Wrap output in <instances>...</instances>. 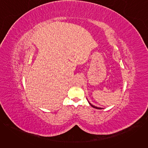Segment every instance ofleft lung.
I'll return each instance as SVG.
<instances>
[{"mask_svg": "<svg viewBox=\"0 0 148 148\" xmlns=\"http://www.w3.org/2000/svg\"><path fill=\"white\" fill-rule=\"evenodd\" d=\"M89 103H90V105H91V107H93V108H96V109H98V110H101V109H102L101 108H98V107H95V106H94V105H92L91 103H90V102H89Z\"/></svg>", "mask_w": 148, "mask_h": 148, "instance_id": "obj_1", "label": "left lung"}]
</instances>
